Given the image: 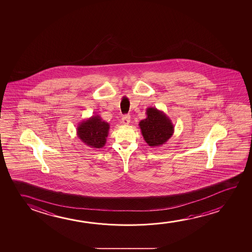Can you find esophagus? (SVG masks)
Returning <instances> with one entry per match:
<instances>
[{
	"label": "esophagus",
	"mask_w": 252,
	"mask_h": 252,
	"mask_svg": "<svg viewBox=\"0 0 252 252\" xmlns=\"http://www.w3.org/2000/svg\"><path fill=\"white\" fill-rule=\"evenodd\" d=\"M130 121H131L130 115H125L124 117L122 118V120H121V122L123 123V125H128L130 123Z\"/></svg>",
	"instance_id": "esophagus-1"
}]
</instances>
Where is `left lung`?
Here are the masks:
<instances>
[{
	"label": "left lung",
	"instance_id": "obj_1",
	"mask_svg": "<svg viewBox=\"0 0 252 252\" xmlns=\"http://www.w3.org/2000/svg\"><path fill=\"white\" fill-rule=\"evenodd\" d=\"M146 115L145 120L138 124L145 141L151 147L164 145L175 131L172 121L162 111L156 107H148Z\"/></svg>",
	"mask_w": 252,
	"mask_h": 252
}]
</instances>
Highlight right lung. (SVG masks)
<instances>
[{"label": "right lung", "instance_id": "add662e5", "mask_svg": "<svg viewBox=\"0 0 252 252\" xmlns=\"http://www.w3.org/2000/svg\"><path fill=\"white\" fill-rule=\"evenodd\" d=\"M110 126L100 115H93L80 122L76 134L80 140L90 148L100 149L107 143Z\"/></svg>", "mask_w": 252, "mask_h": 252}]
</instances>
